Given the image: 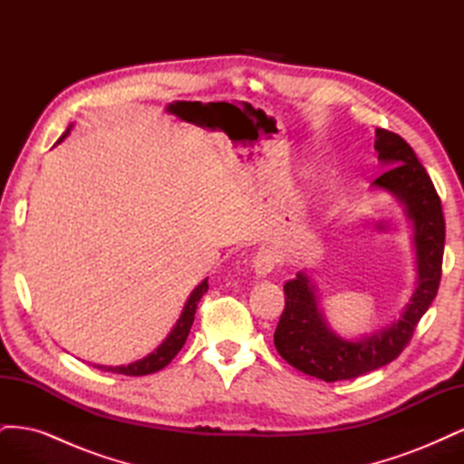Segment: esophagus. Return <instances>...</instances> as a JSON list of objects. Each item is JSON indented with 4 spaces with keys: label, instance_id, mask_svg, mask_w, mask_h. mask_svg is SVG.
<instances>
[{
    "label": "esophagus",
    "instance_id": "esophagus-1",
    "mask_svg": "<svg viewBox=\"0 0 464 464\" xmlns=\"http://www.w3.org/2000/svg\"><path fill=\"white\" fill-rule=\"evenodd\" d=\"M275 254H271L269 249H261L254 257V269L257 276H266L273 269H275Z\"/></svg>",
    "mask_w": 464,
    "mask_h": 464
}]
</instances>
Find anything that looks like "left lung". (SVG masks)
<instances>
[{"instance_id": "8db88e82", "label": "left lung", "mask_w": 464, "mask_h": 464, "mask_svg": "<svg viewBox=\"0 0 464 464\" xmlns=\"http://www.w3.org/2000/svg\"><path fill=\"white\" fill-rule=\"evenodd\" d=\"M377 159L387 170L373 188L395 195L412 222L416 249V290L401 319L362 339L346 341L325 323L315 286L304 271L285 285L286 305L275 331V346L290 366L323 382H343L395 360L411 343L418 321L428 312L441 280L445 220L440 195L412 147L397 133L375 130Z\"/></svg>"}]
</instances>
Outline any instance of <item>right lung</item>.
I'll return each mask as SVG.
<instances>
[{
    "mask_svg": "<svg viewBox=\"0 0 464 464\" xmlns=\"http://www.w3.org/2000/svg\"><path fill=\"white\" fill-rule=\"evenodd\" d=\"M69 130L72 128H67V131L58 139V143H62L63 139L69 135ZM207 290H208V283L205 278L203 283L189 294V298L184 305V310H181V315L174 325V329L170 331V334L166 336L164 343L157 350H154V353H150L149 356L137 360L133 363H128V366H96L94 363V368L111 372V373H121V375H149V373H154V372L166 368L168 363L174 360V356L179 353L181 346L186 344V339H188L189 329H191L193 319H195V310H198V304Z\"/></svg>",
    "mask_w": 464,
    "mask_h": 464,
    "instance_id": "obj_1",
    "label": "right lung"
}]
</instances>
